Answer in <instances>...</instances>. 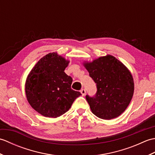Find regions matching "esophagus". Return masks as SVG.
I'll use <instances>...</instances> for the list:
<instances>
[{
	"instance_id": "obj_1",
	"label": "esophagus",
	"mask_w": 155,
	"mask_h": 155,
	"mask_svg": "<svg viewBox=\"0 0 155 155\" xmlns=\"http://www.w3.org/2000/svg\"><path fill=\"white\" fill-rule=\"evenodd\" d=\"M81 93L83 96H84L85 94H86V91H85V89H84V88H83V89L81 90Z\"/></svg>"
}]
</instances>
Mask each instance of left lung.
I'll use <instances>...</instances> for the list:
<instances>
[{
  "label": "left lung",
  "instance_id": "8db88e82",
  "mask_svg": "<svg viewBox=\"0 0 155 155\" xmlns=\"http://www.w3.org/2000/svg\"><path fill=\"white\" fill-rule=\"evenodd\" d=\"M84 67L97 88L94 96L86 95L92 113L105 120L119 116L133 96L134 82L129 71L111 55L85 63Z\"/></svg>",
  "mask_w": 155,
  "mask_h": 155
}]
</instances>
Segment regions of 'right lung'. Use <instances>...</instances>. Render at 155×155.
<instances>
[{"label":"right lung","instance_id":"add662e5","mask_svg":"<svg viewBox=\"0 0 155 155\" xmlns=\"http://www.w3.org/2000/svg\"><path fill=\"white\" fill-rule=\"evenodd\" d=\"M68 61L56 53L41 58L28 74L25 92L31 106L45 117L61 116L81 95L72 90V78L64 72Z\"/></svg>","mask_w":155,"mask_h":155}]
</instances>
